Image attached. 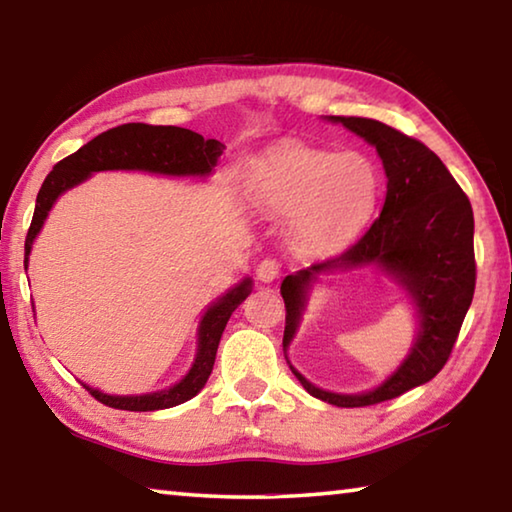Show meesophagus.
<instances>
[{"instance_id":"obj_1","label":"esophagus","mask_w":512,"mask_h":512,"mask_svg":"<svg viewBox=\"0 0 512 512\" xmlns=\"http://www.w3.org/2000/svg\"><path fill=\"white\" fill-rule=\"evenodd\" d=\"M280 271H282V264L277 262V259H273V257H266V259H262V262L257 264V277L262 282H273V280H277V277H280Z\"/></svg>"}]
</instances>
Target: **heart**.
I'll list each match as a JSON object with an SVG mask.
<instances>
[{"label":"heart","mask_w":512,"mask_h":512,"mask_svg":"<svg viewBox=\"0 0 512 512\" xmlns=\"http://www.w3.org/2000/svg\"><path fill=\"white\" fill-rule=\"evenodd\" d=\"M248 194L266 212L293 214L305 244L334 248L372 219L381 173L357 151L334 153L287 142L250 164Z\"/></svg>","instance_id":"obj_1"}]
</instances>
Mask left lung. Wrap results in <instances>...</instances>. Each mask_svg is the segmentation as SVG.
Segmentation results:
<instances>
[{
	"mask_svg": "<svg viewBox=\"0 0 512 512\" xmlns=\"http://www.w3.org/2000/svg\"><path fill=\"white\" fill-rule=\"evenodd\" d=\"M329 121L343 124L375 146L388 178L386 201L379 219L357 244L284 277L280 287L287 307L284 350L296 336L311 282L325 273L377 264L406 291L420 320L409 357L384 384L368 393L323 391L289 366L309 395L354 409L400 397L443 370L474 296V214L470 198L443 160L420 140L366 117H329Z\"/></svg>",
	"mask_w": 512,
	"mask_h": 512,
	"instance_id": "left-lung-1",
	"label": "left lung"
}]
</instances>
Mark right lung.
Instances as JSON below:
<instances>
[{
    "mask_svg": "<svg viewBox=\"0 0 512 512\" xmlns=\"http://www.w3.org/2000/svg\"><path fill=\"white\" fill-rule=\"evenodd\" d=\"M223 149L225 144L219 140H205L203 135L178 126L121 124L97 135L88 144H83L79 151L60 160L42 183L36 198V212H33L27 241H24V266L29 264L33 239L38 237L56 198L88 180L94 171L126 169L162 173V176H210ZM250 289H253V280L246 277L235 289H230L223 298L207 307L201 325H198L196 359L178 384L146 395H108L97 391V388H90L88 384L83 386L88 388L94 400L121 411H160L192 400L210 377L216 348H219L221 334L232 311L248 298Z\"/></svg>",
    "mask_w": 512,
    "mask_h": 512,
    "instance_id": "right-lung-1",
    "label": "right lung"
}]
</instances>
